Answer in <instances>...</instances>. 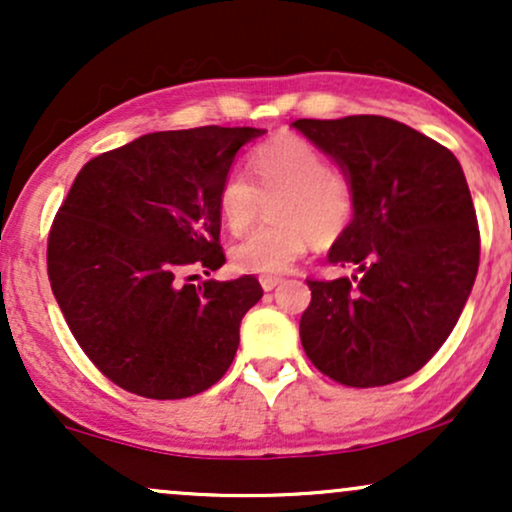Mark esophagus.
Returning a JSON list of instances; mask_svg holds the SVG:
<instances>
[{
	"mask_svg": "<svg viewBox=\"0 0 512 512\" xmlns=\"http://www.w3.org/2000/svg\"><path fill=\"white\" fill-rule=\"evenodd\" d=\"M260 284H262V289H264V291H274L276 286L281 284V279H279V276H262Z\"/></svg>",
	"mask_w": 512,
	"mask_h": 512,
	"instance_id": "1",
	"label": "esophagus"
}]
</instances>
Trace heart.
<instances>
[{
	"label": "heart",
	"mask_w": 512,
	"mask_h": 512,
	"mask_svg": "<svg viewBox=\"0 0 512 512\" xmlns=\"http://www.w3.org/2000/svg\"><path fill=\"white\" fill-rule=\"evenodd\" d=\"M258 185L240 170L226 175L216 209L231 233H243L257 219L262 197H274V226H264L231 248V264L243 274L289 272L313 238L332 243L349 228L356 211L351 182L334 173L330 158L298 134H281L250 154Z\"/></svg>",
	"instance_id": "obj_1"
}]
</instances>
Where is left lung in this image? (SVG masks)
<instances>
[{
	"mask_svg": "<svg viewBox=\"0 0 512 512\" xmlns=\"http://www.w3.org/2000/svg\"><path fill=\"white\" fill-rule=\"evenodd\" d=\"M337 161L356 211L327 262L356 274L308 279L301 342L313 366L349 387L424 368L450 337L479 269V226L452 151L380 115L296 120Z\"/></svg>",
	"mask_w": 512,
	"mask_h": 512,
	"instance_id": "1",
	"label": "left lung"
}]
</instances>
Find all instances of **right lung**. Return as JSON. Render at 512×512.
<instances>
[{"label":"right lung","mask_w":512,"mask_h":512,"mask_svg":"<svg viewBox=\"0 0 512 512\" xmlns=\"http://www.w3.org/2000/svg\"><path fill=\"white\" fill-rule=\"evenodd\" d=\"M260 134L219 125L144 134L76 175L50 228V286L84 354L122 390L192 397L233 363L260 281L195 286L185 274L226 262L216 195L240 146Z\"/></svg>","instance_id":"right-lung-1"}]
</instances>
